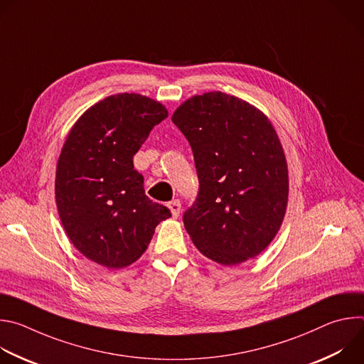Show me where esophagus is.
<instances>
[{
	"label": "esophagus",
	"mask_w": 364,
	"mask_h": 364,
	"mask_svg": "<svg viewBox=\"0 0 364 364\" xmlns=\"http://www.w3.org/2000/svg\"><path fill=\"white\" fill-rule=\"evenodd\" d=\"M168 209L173 215V218H177L180 215V210H181V203L180 200H173L168 203Z\"/></svg>",
	"instance_id": "1"
}]
</instances>
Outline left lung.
Instances as JSON below:
<instances>
[{"mask_svg": "<svg viewBox=\"0 0 364 364\" xmlns=\"http://www.w3.org/2000/svg\"><path fill=\"white\" fill-rule=\"evenodd\" d=\"M171 119L193 149L200 183L183 216L193 243L228 267L257 256L277 236L288 204V166L271 121L223 92L187 99Z\"/></svg>", "mask_w": 364, "mask_h": 364, "instance_id": "1", "label": "left lung"}]
</instances>
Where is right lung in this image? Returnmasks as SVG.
<instances>
[{
    "label": "right lung",
    "instance_id": "obj_1",
    "mask_svg": "<svg viewBox=\"0 0 364 364\" xmlns=\"http://www.w3.org/2000/svg\"><path fill=\"white\" fill-rule=\"evenodd\" d=\"M167 117L151 97L112 95L90 107L63 144L55 181L62 225L82 255L108 269L134 264L157 225L171 218L145 196L134 168V155Z\"/></svg>",
    "mask_w": 364,
    "mask_h": 364
}]
</instances>
